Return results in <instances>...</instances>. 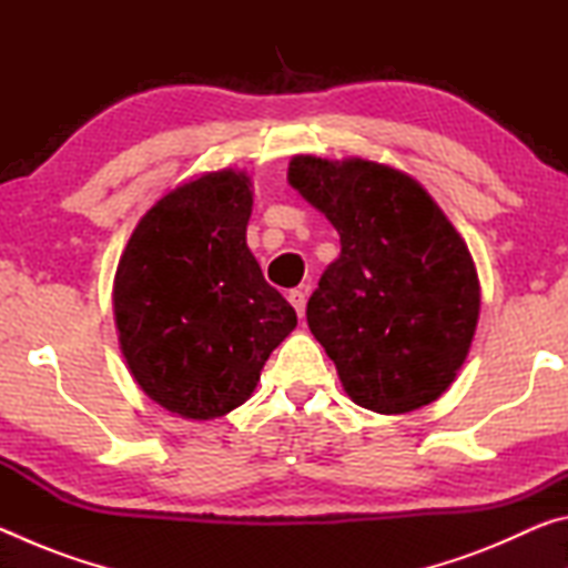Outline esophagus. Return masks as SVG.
<instances>
[{
	"label": "esophagus",
	"instance_id": "1",
	"mask_svg": "<svg viewBox=\"0 0 568 568\" xmlns=\"http://www.w3.org/2000/svg\"><path fill=\"white\" fill-rule=\"evenodd\" d=\"M287 301H291V305L295 307V313L303 318V315H305V293L303 291H291V293H287Z\"/></svg>",
	"mask_w": 568,
	"mask_h": 568
}]
</instances>
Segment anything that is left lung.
Wrapping results in <instances>:
<instances>
[{
    "instance_id": "obj_1",
    "label": "left lung",
    "mask_w": 568,
    "mask_h": 568,
    "mask_svg": "<svg viewBox=\"0 0 568 568\" xmlns=\"http://www.w3.org/2000/svg\"><path fill=\"white\" fill-rule=\"evenodd\" d=\"M287 182L341 235L305 315L343 390L383 416L438 400L480 313L466 240L418 180L386 162L295 155Z\"/></svg>"
}]
</instances>
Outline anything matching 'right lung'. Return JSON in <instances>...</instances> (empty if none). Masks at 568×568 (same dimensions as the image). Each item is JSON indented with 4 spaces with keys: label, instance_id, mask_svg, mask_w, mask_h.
<instances>
[{
    "label": "right lung",
    "instance_id": "right-lung-1",
    "mask_svg": "<svg viewBox=\"0 0 568 568\" xmlns=\"http://www.w3.org/2000/svg\"><path fill=\"white\" fill-rule=\"evenodd\" d=\"M250 213L245 170L203 172L168 190L120 255L112 305L124 363L140 390L180 418L243 406L297 325L245 243Z\"/></svg>",
    "mask_w": 568,
    "mask_h": 568
}]
</instances>
